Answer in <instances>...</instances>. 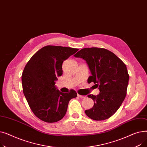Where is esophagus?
Returning a JSON list of instances; mask_svg holds the SVG:
<instances>
[{"label":"esophagus","mask_w":147,"mask_h":147,"mask_svg":"<svg viewBox=\"0 0 147 147\" xmlns=\"http://www.w3.org/2000/svg\"><path fill=\"white\" fill-rule=\"evenodd\" d=\"M78 96L79 97V98H85L86 96H84V95H80V94H78Z\"/></svg>","instance_id":"34e87169"}]
</instances>
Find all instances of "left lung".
<instances>
[{
    "label": "left lung",
    "mask_w": 147,
    "mask_h": 147,
    "mask_svg": "<svg viewBox=\"0 0 147 147\" xmlns=\"http://www.w3.org/2000/svg\"><path fill=\"white\" fill-rule=\"evenodd\" d=\"M86 61L90 71L88 82H94L99 93L88 95L94 105L86 110L94 120L111 117L121 106L126 95L129 76L126 65L114 53L104 48H83L74 55Z\"/></svg>",
    "instance_id": "1"
}]
</instances>
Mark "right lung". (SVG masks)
I'll return each instance as SVG.
<instances>
[{
	"label": "right lung",
	"instance_id": "obj_1",
	"mask_svg": "<svg viewBox=\"0 0 147 147\" xmlns=\"http://www.w3.org/2000/svg\"><path fill=\"white\" fill-rule=\"evenodd\" d=\"M79 49L46 46L38 51L26 64L22 75L23 93L36 117L48 123L57 122L66 114L69 101L77 96L71 90L63 93L55 86L63 74L62 64Z\"/></svg>",
	"mask_w": 147,
	"mask_h": 147
}]
</instances>
